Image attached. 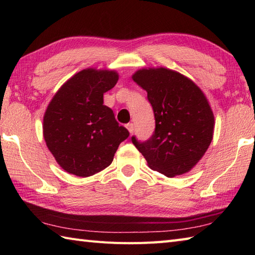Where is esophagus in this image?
I'll list each match as a JSON object with an SVG mask.
<instances>
[{
    "instance_id": "34e87169",
    "label": "esophagus",
    "mask_w": 255,
    "mask_h": 255,
    "mask_svg": "<svg viewBox=\"0 0 255 255\" xmlns=\"http://www.w3.org/2000/svg\"><path fill=\"white\" fill-rule=\"evenodd\" d=\"M126 128L128 129V131L130 132V133H132V132H133V129H134V127H133V124H131V123L127 124V125H126Z\"/></svg>"
}]
</instances>
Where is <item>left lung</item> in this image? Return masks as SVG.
<instances>
[{
  "instance_id": "1",
  "label": "left lung",
  "mask_w": 255,
  "mask_h": 255,
  "mask_svg": "<svg viewBox=\"0 0 255 255\" xmlns=\"http://www.w3.org/2000/svg\"><path fill=\"white\" fill-rule=\"evenodd\" d=\"M132 80L147 92L155 128L148 140L131 137L151 170L167 177L184 174L202 159L213 140L214 114L193 81L165 68L142 69Z\"/></svg>"
}]
</instances>
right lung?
Here are the masks:
<instances>
[{
  "label": "right lung",
  "mask_w": 255,
  "mask_h": 255,
  "mask_svg": "<svg viewBox=\"0 0 255 255\" xmlns=\"http://www.w3.org/2000/svg\"><path fill=\"white\" fill-rule=\"evenodd\" d=\"M117 81L115 71L82 70L61 86L48 105L45 141L68 173L86 177L104 170L118 145L129 137L103 100Z\"/></svg>",
  "instance_id": "1"
}]
</instances>
